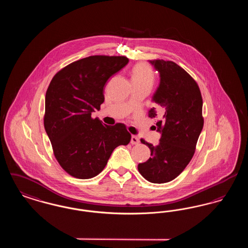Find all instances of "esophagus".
I'll use <instances>...</instances> for the list:
<instances>
[{"label":"esophagus","instance_id":"obj_1","mask_svg":"<svg viewBox=\"0 0 248 248\" xmlns=\"http://www.w3.org/2000/svg\"><path fill=\"white\" fill-rule=\"evenodd\" d=\"M139 143H140V140H139L138 137H136V136H132V137H131V144L137 145V144H139Z\"/></svg>","mask_w":248,"mask_h":248}]
</instances>
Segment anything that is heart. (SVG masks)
Returning <instances> with one entry per match:
<instances>
[{
  "mask_svg": "<svg viewBox=\"0 0 248 248\" xmlns=\"http://www.w3.org/2000/svg\"><path fill=\"white\" fill-rule=\"evenodd\" d=\"M133 83H149L154 82V73L151 66L147 63L140 62L136 64L132 70Z\"/></svg>",
  "mask_w": 248,
  "mask_h": 248,
  "instance_id": "1",
  "label": "heart"
}]
</instances>
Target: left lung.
Here are the masks:
<instances>
[{
  "mask_svg": "<svg viewBox=\"0 0 248 248\" xmlns=\"http://www.w3.org/2000/svg\"><path fill=\"white\" fill-rule=\"evenodd\" d=\"M150 63L160 73V84L153 96L156 108L150 109L149 117H160L156 125L162 136L157 146L140 140L150 148L151 157L138 169L148 181L161 184L175 179L195 153L203 126L202 98L194 79L175 62Z\"/></svg>",
  "mask_w": 248,
  "mask_h": 248,
  "instance_id": "8db88e82",
  "label": "left lung"
}]
</instances>
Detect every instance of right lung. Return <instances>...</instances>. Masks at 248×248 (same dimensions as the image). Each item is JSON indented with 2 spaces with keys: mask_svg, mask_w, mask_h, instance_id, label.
Segmentation results:
<instances>
[{
  "mask_svg": "<svg viewBox=\"0 0 248 248\" xmlns=\"http://www.w3.org/2000/svg\"><path fill=\"white\" fill-rule=\"evenodd\" d=\"M128 61L115 56L84 58L60 70L48 86L45 128L56 159L72 177L97 176L113 150L131 140L124 124L106 125L91 117L104 102L107 81Z\"/></svg>",
  "mask_w": 248,
  "mask_h": 248,
  "instance_id": "right-lung-1",
  "label": "right lung"
}]
</instances>
